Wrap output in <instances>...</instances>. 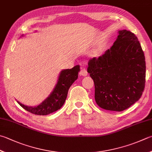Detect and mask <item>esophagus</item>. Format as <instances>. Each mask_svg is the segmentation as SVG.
Masks as SVG:
<instances>
[{
    "mask_svg": "<svg viewBox=\"0 0 152 152\" xmlns=\"http://www.w3.org/2000/svg\"><path fill=\"white\" fill-rule=\"evenodd\" d=\"M87 74H88L87 71L85 68L81 69V71H80V72H79V75L81 76H87Z\"/></svg>",
    "mask_w": 152,
    "mask_h": 152,
    "instance_id": "1",
    "label": "esophagus"
}]
</instances>
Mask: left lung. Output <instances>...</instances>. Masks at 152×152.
Returning a JSON list of instances; mask_svg holds the SVG:
<instances>
[{
  "instance_id": "1",
  "label": "left lung",
  "mask_w": 152,
  "mask_h": 152,
  "mask_svg": "<svg viewBox=\"0 0 152 152\" xmlns=\"http://www.w3.org/2000/svg\"><path fill=\"white\" fill-rule=\"evenodd\" d=\"M87 72L94 83V99L103 109L121 112L142 95L145 83L144 51L135 34L118 31L110 49L91 59Z\"/></svg>"
}]
</instances>
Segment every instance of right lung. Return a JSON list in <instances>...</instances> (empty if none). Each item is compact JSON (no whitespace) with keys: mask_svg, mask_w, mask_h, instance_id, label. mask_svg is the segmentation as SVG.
<instances>
[{"mask_svg":"<svg viewBox=\"0 0 152 152\" xmlns=\"http://www.w3.org/2000/svg\"><path fill=\"white\" fill-rule=\"evenodd\" d=\"M79 71V65H76L70 69H67L62 70L59 73L58 82L53 91L39 105L36 107H28L18 101L17 102L26 110L36 115H48L57 111L64 104L69 88L78 78Z\"/></svg>","mask_w":152,"mask_h":152,"instance_id":"add662e5","label":"right lung"}]
</instances>
